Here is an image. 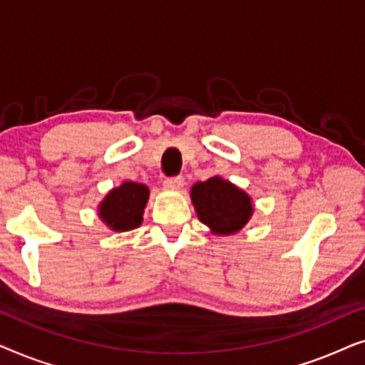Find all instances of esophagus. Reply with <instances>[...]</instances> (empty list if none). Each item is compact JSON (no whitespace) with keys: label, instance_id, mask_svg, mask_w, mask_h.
Masks as SVG:
<instances>
[{"label":"esophagus","instance_id":"34e87169","mask_svg":"<svg viewBox=\"0 0 365 365\" xmlns=\"http://www.w3.org/2000/svg\"><path fill=\"white\" fill-rule=\"evenodd\" d=\"M182 186H184L182 176L169 178V179H166V181H164V187L171 189V191H179V189H182Z\"/></svg>","mask_w":365,"mask_h":365}]
</instances>
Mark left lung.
Listing matches in <instances>:
<instances>
[{
  "instance_id": "1",
  "label": "left lung",
  "mask_w": 365,
  "mask_h": 365,
  "mask_svg": "<svg viewBox=\"0 0 365 365\" xmlns=\"http://www.w3.org/2000/svg\"><path fill=\"white\" fill-rule=\"evenodd\" d=\"M191 201L199 221L216 236H232L252 217V197L221 176L209 178L191 187Z\"/></svg>"
}]
</instances>
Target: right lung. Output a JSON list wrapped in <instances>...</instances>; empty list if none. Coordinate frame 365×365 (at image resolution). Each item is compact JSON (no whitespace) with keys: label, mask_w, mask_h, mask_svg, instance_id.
<instances>
[{"label":"right lung","mask_w":365,"mask_h":365,"mask_svg":"<svg viewBox=\"0 0 365 365\" xmlns=\"http://www.w3.org/2000/svg\"><path fill=\"white\" fill-rule=\"evenodd\" d=\"M149 199V187L141 182L124 181L113 187L98 206V216L111 231L126 232L141 226Z\"/></svg>","instance_id":"1"}]
</instances>
